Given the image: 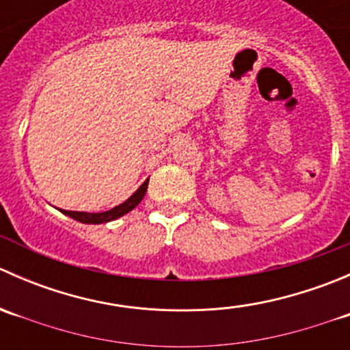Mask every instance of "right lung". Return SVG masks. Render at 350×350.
I'll return each mask as SVG.
<instances>
[{"instance_id":"right-lung-1","label":"right lung","mask_w":350,"mask_h":350,"mask_svg":"<svg viewBox=\"0 0 350 350\" xmlns=\"http://www.w3.org/2000/svg\"><path fill=\"white\" fill-rule=\"evenodd\" d=\"M147 186H149V179H147V181L144 183V185L140 186V188L137 189V191L133 193V195L130 196L125 203L118 204V206L111 208V210H108V211H101V213H86V211H67V210H61V211L64 215H67V217L81 221V224H107V221L116 220V218L123 217L125 213L132 211L133 208H135L137 204L142 201V198L146 196Z\"/></svg>"}]
</instances>
